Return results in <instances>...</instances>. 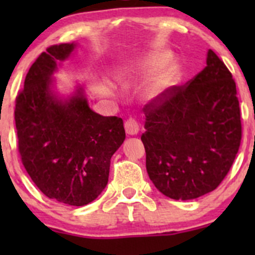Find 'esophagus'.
<instances>
[{"mask_svg": "<svg viewBox=\"0 0 255 255\" xmlns=\"http://www.w3.org/2000/svg\"><path fill=\"white\" fill-rule=\"evenodd\" d=\"M125 128L127 134L129 135H135L138 134V132H139V125H138V122L134 120V118H129V120L126 121Z\"/></svg>", "mask_w": 255, "mask_h": 255, "instance_id": "obj_1", "label": "esophagus"}]
</instances>
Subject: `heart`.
I'll use <instances>...</instances> for the list:
<instances>
[{
    "instance_id": "1",
    "label": "heart",
    "mask_w": 255,
    "mask_h": 255,
    "mask_svg": "<svg viewBox=\"0 0 255 255\" xmlns=\"http://www.w3.org/2000/svg\"><path fill=\"white\" fill-rule=\"evenodd\" d=\"M170 59L168 53H154L148 58L143 59L139 63L129 66L122 75V82L130 84L140 80L149 79L155 75ZM179 80V68L176 65H168L158 74L153 84L148 90V96L150 99H159L163 96L170 87H173Z\"/></svg>"
}]
</instances>
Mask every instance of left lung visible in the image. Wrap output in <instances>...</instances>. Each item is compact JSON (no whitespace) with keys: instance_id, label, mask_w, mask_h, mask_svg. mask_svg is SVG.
Wrapping results in <instances>:
<instances>
[{"instance_id":"left-lung-1","label":"left lung","mask_w":255,"mask_h":255,"mask_svg":"<svg viewBox=\"0 0 255 255\" xmlns=\"http://www.w3.org/2000/svg\"><path fill=\"white\" fill-rule=\"evenodd\" d=\"M207 65L194 79L173 86L144 106L148 175L174 200L213 191L230 171L242 139L236 82L208 50Z\"/></svg>"}]
</instances>
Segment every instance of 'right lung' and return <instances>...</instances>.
I'll return each mask as SVG.
<instances>
[{"label": "right lung", "mask_w": 255, "mask_h": 255, "mask_svg": "<svg viewBox=\"0 0 255 255\" xmlns=\"http://www.w3.org/2000/svg\"><path fill=\"white\" fill-rule=\"evenodd\" d=\"M74 48L55 44L38 56L16 97L14 121L20 159L38 189L61 204L84 206L106 187L126 132L122 118L90 109L81 87L64 101L53 94L51 75Z\"/></svg>", "instance_id": "1"}]
</instances>
